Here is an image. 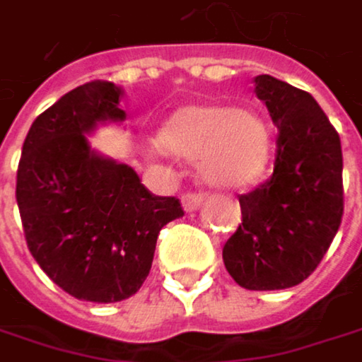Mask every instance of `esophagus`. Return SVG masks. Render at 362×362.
Returning <instances> with one entry per match:
<instances>
[{
	"label": "esophagus",
	"instance_id": "esophagus-1",
	"mask_svg": "<svg viewBox=\"0 0 362 362\" xmlns=\"http://www.w3.org/2000/svg\"><path fill=\"white\" fill-rule=\"evenodd\" d=\"M201 203H203V194H199V192H186V194L182 197V207H184V211H194Z\"/></svg>",
	"mask_w": 362,
	"mask_h": 362
}]
</instances>
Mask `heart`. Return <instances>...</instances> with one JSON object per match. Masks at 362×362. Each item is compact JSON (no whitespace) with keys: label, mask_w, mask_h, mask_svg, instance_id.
I'll return each mask as SVG.
<instances>
[{"label":"heart","mask_w":362,"mask_h":362,"mask_svg":"<svg viewBox=\"0 0 362 362\" xmlns=\"http://www.w3.org/2000/svg\"><path fill=\"white\" fill-rule=\"evenodd\" d=\"M168 153L199 161L201 180L216 188L245 190L272 165L268 123L250 110L226 105H190L176 110L159 136Z\"/></svg>","instance_id":"heart-1"}]
</instances>
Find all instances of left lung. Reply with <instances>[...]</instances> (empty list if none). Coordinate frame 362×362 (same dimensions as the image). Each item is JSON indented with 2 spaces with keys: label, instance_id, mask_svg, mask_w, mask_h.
<instances>
[{
  "label": "left lung",
  "instance_id": "8db88e82",
  "mask_svg": "<svg viewBox=\"0 0 362 362\" xmlns=\"http://www.w3.org/2000/svg\"><path fill=\"white\" fill-rule=\"evenodd\" d=\"M255 96L279 129L270 180L241 194L237 233L222 257L245 289L300 285L329 250L344 214L341 142L319 103L281 79L257 75Z\"/></svg>",
  "mask_w": 362,
  "mask_h": 362
}]
</instances>
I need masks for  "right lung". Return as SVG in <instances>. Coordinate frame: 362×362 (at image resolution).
Masks as SVG:
<instances>
[{"instance_id": "right-lung-1", "label": "right lung", "mask_w": 362, "mask_h": 362, "mask_svg": "<svg viewBox=\"0 0 362 362\" xmlns=\"http://www.w3.org/2000/svg\"><path fill=\"white\" fill-rule=\"evenodd\" d=\"M121 94L110 81L64 94L33 121L16 174L31 255L60 289L96 304L142 287L159 230L184 216L176 197H155L129 165L90 146L98 125L125 121Z\"/></svg>"}]
</instances>
